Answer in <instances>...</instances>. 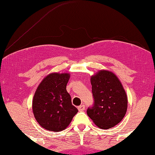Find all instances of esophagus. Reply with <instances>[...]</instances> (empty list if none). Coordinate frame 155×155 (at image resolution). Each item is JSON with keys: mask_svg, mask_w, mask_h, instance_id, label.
I'll return each instance as SVG.
<instances>
[{"mask_svg": "<svg viewBox=\"0 0 155 155\" xmlns=\"http://www.w3.org/2000/svg\"><path fill=\"white\" fill-rule=\"evenodd\" d=\"M84 109H85L84 105H81V106H78V110H79V111H83Z\"/></svg>", "mask_w": 155, "mask_h": 155, "instance_id": "34e87169", "label": "esophagus"}]
</instances>
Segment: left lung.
Wrapping results in <instances>:
<instances>
[{"label": "left lung", "mask_w": 155, "mask_h": 155, "mask_svg": "<svg viewBox=\"0 0 155 155\" xmlns=\"http://www.w3.org/2000/svg\"><path fill=\"white\" fill-rule=\"evenodd\" d=\"M94 104L87 110L88 117L101 129L120 123L127 111V97L115 74L100 71L91 77Z\"/></svg>", "instance_id": "1"}]
</instances>
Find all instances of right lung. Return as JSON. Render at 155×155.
Instances as JSON below:
<instances>
[{"instance_id": "add662e5", "label": "right lung", "mask_w": 155, "mask_h": 155, "mask_svg": "<svg viewBox=\"0 0 155 155\" xmlns=\"http://www.w3.org/2000/svg\"><path fill=\"white\" fill-rule=\"evenodd\" d=\"M68 74L54 73L38 85L33 100V111L38 124L47 130H63L77 114L66 90Z\"/></svg>"}]
</instances>
